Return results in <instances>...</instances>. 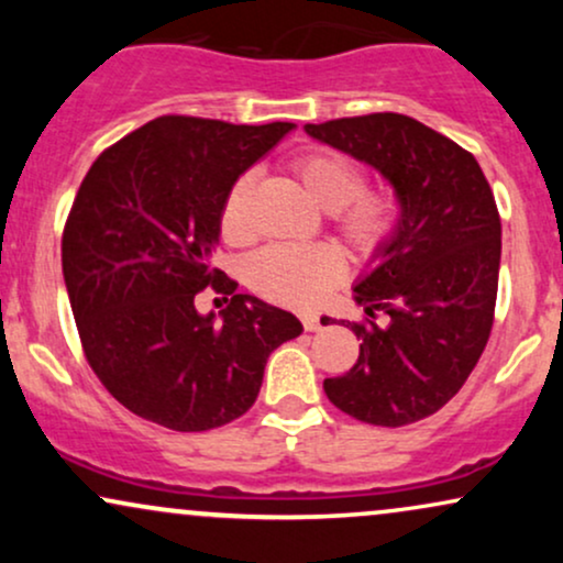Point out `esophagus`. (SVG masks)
<instances>
[{"label": "esophagus", "mask_w": 563, "mask_h": 563, "mask_svg": "<svg viewBox=\"0 0 563 563\" xmlns=\"http://www.w3.org/2000/svg\"><path fill=\"white\" fill-rule=\"evenodd\" d=\"M301 325H303V331H318L320 318L318 314H301Z\"/></svg>", "instance_id": "obj_1"}]
</instances>
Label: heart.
<instances>
[{
    "mask_svg": "<svg viewBox=\"0 0 563 563\" xmlns=\"http://www.w3.org/2000/svg\"><path fill=\"white\" fill-rule=\"evenodd\" d=\"M288 172L301 190L328 211L333 232L357 260H378L397 238L402 222L399 198L384 187H365L363 172L352 158L309 147L288 161ZM251 192V174H241L224 192L219 206V235L224 243L243 245L254 235ZM344 254L333 245H269L256 251L243 267L251 290L286 307H314L344 280Z\"/></svg>",
    "mask_w": 563,
    "mask_h": 563,
    "instance_id": "b5f03b06",
    "label": "heart"
}]
</instances>
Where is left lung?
I'll return each mask as SVG.
<instances>
[{
  "label": "left lung",
  "instance_id": "1",
  "mask_svg": "<svg viewBox=\"0 0 563 563\" xmlns=\"http://www.w3.org/2000/svg\"><path fill=\"white\" fill-rule=\"evenodd\" d=\"M307 134L365 161L394 185L402 222L354 288L363 344L328 399L363 423L397 429L434 416L479 363L495 320L500 214L482 166L457 142L402 113L307 124ZM390 318L378 327L375 314ZM328 322V318H322Z\"/></svg>",
  "mask_w": 563,
  "mask_h": 563
}]
</instances>
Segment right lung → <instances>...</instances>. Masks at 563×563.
Returning <instances> with one entry per match:
<instances>
[{
  "instance_id": "right-lung-1",
  "label": "right lung",
  "mask_w": 563,
  "mask_h": 563,
  "mask_svg": "<svg viewBox=\"0 0 563 563\" xmlns=\"http://www.w3.org/2000/svg\"><path fill=\"white\" fill-rule=\"evenodd\" d=\"M294 124L245 126L158 115L113 142L81 179L63 275L84 357L134 416L172 431H209L256 402L264 365L301 322L211 267L219 206L241 174ZM232 292L214 321L203 287Z\"/></svg>"
}]
</instances>
